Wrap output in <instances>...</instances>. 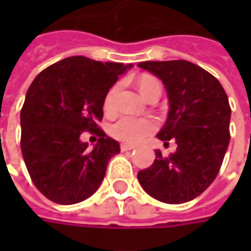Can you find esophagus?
I'll list each match as a JSON object with an SVG mask.
<instances>
[{"instance_id": "1", "label": "esophagus", "mask_w": 251, "mask_h": 251, "mask_svg": "<svg viewBox=\"0 0 251 251\" xmlns=\"http://www.w3.org/2000/svg\"><path fill=\"white\" fill-rule=\"evenodd\" d=\"M131 149H134V145H129V144H122L121 145V151L122 152H127V151H131Z\"/></svg>"}]
</instances>
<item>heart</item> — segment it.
Here are the masks:
<instances>
[{
  "instance_id": "heart-1",
  "label": "heart",
  "mask_w": 251,
  "mask_h": 251,
  "mask_svg": "<svg viewBox=\"0 0 251 251\" xmlns=\"http://www.w3.org/2000/svg\"><path fill=\"white\" fill-rule=\"evenodd\" d=\"M153 88L161 90L160 83L153 77H144L140 80V91L144 97L152 91ZM118 86L110 88V91L104 98V110L113 111L115 107V97H117ZM156 130V122L151 118H141V117H133V115H122L118 120L114 121L110 126L111 136L117 138L118 141L126 144H137L142 141L149 134Z\"/></svg>"
}]
</instances>
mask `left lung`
Here are the masks:
<instances>
[{
  "instance_id": "obj_1",
  "label": "left lung",
  "mask_w": 251,
  "mask_h": 251,
  "mask_svg": "<svg viewBox=\"0 0 251 251\" xmlns=\"http://www.w3.org/2000/svg\"><path fill=\"white\" fill-rule=\"evenodd\" d=\"M138 67L163 82L169 111L157 138L165 144L174 140L177 148L168 157L156 149V160L137 177L154 199L187 203L219 174L230 142L228 98L215 76L187 60L142 62Z\"/></svg>"
}]
</instances>
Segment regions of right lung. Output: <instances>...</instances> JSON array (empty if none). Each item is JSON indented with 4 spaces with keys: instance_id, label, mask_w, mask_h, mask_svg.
Masks as SVG:
<instances>
[{
    "instance_id": "1",
    "label": "right lung",
    "mask_w": 251,
    "mask_h": 251,
    "mask_svg": "<svg viewBox=\"0 0 251 251\" xmlns=\"http://www.w3.org/2000/svg\"><path fill=\"white\" fill-rule=\"evenodd\" d=\"M131 67L71 56L32 82L20 115L21 152L30 179L46 198L75 204L102 184L110 158L121 149L97 122L109 90ZM83 131L100 136L93 150L80 141Z\"/></svg>"
}]
</instances>
